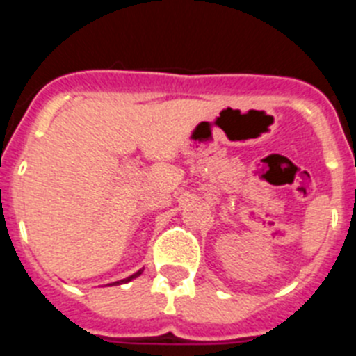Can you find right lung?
<instances>
[{"label":"right lung","mask_w":356,"mask_h":356,"mask_svg":"<svg viewBox=\"0 0 356 356\" xmlns=\"http://www.w3.org/2000/svg\"><path fill=\"white\" fill-rule=\"evenodd\" d=\"M143 275V269H140V271H137L135 273V275H131V276H128V278H124V280H119V282H114V284H128V282H131V280L134 278H137V276H140ZM114 284H110V285H114Z\"/></svg>","instance_id":"obj_1"}]
</instances>
